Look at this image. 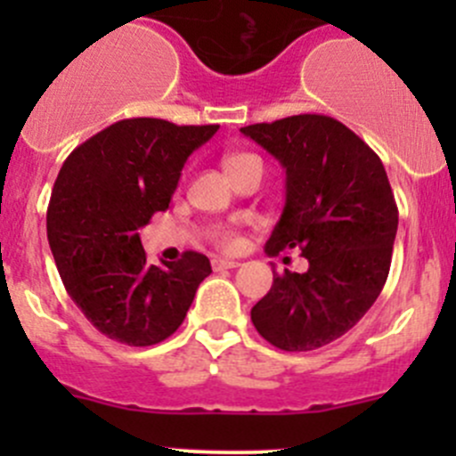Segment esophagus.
Masks as SVG:
<instances>
[{
  "instance_id": "1",
  "label": "esophagus",
  "mask_w": 456,
  "mask_h": 456,
  "mask_svg": "<svg viewBox=\"0 0 456 456\" xmlns=\"http://www.w3.org/2000/svg\"><path fill=\"white\" fill-rule=\"evenodd\" d=\"M211 266H214V271H224V269H236V266H240V262L227 260V257H214V260H211Z\"/></svg>"
}]
</instances>
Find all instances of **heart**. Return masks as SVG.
I'll use <instances>...</instances> for the list:
<instances>
[{"instance_id": "1", "label": "heart", "mask_w": 456, "mask_h": 456, "mask_svg": "<svg viewBox=\"0 0 456 456\" xmlns=\"http://www.w3.org/2000/svg\"><path fill=\"white\" fill-rule=\"evenodd\" d=\"M256 159L257 156L247 154V151H236V154L224 156L223 165H224V169H227V174H232L233 169L242 167V165L251 163V160H256ZM211 240H214L218 247H223V249H233V247L238 245V233L229 227H216L214 232H211Z\"/></svg>"}]
</instances>
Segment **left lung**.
<instances>
[{
	"label": "left lung",
	"mask_w": 456,
	"mask_h": 456,
	"mask_svg": "<svg viewBox=\"0 0 456 456\" xmlns=\"http://www.w3.org/2000/svg\"><path fill=\"white\" fill-rule=\"evenodd\" d=\"M240 132L287 172V202L266 254L300 249L309 260L305 273L273 271L251 322L275 348L315 351L351 330L379 297L397 202L379 156L335 118L297 114Z\"/></svg>",
	"instance_id": "left-lung-1"
}]
</instances>
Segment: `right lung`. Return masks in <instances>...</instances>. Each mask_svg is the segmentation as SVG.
<instances>
[{"label":"right lung","mask_w":456,"mask_h":456,"mask_svg":"<svg viewBox=\"0 0 456 456\" xmlns=\"http://www.w3.org/2000/svg\"><path fill=\"white\" fill-rule=\"evenodd\" d=\"M218 126L123 118L68 156L50 196L45 229L68 296L114 342L151 346L185 320L209 257L147 265L139 229L172 202L185 160Z\"/></svg>","instance_id":"right-lung-1"}]
</instances>
